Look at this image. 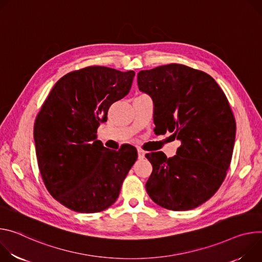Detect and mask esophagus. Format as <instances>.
Segmentation results:
<instances>
[{
	"label": "esophagus",
	"instance_id": "obj_1",
	"mask_svg": "<svg viewBox=\"0 0 262 262\" xmlns=\"http://www.w3.org/2000/svg\"><path fill=\"white\" fill-rule=\"evenodd\" d=\"M137 153H138V158H139V159H143V158H144V155H146V152H144V151L141 150V149H138V150H137Z\"/></svg>",
	"mask_w": 262,
	"mask_h": 262
}]
</instances>
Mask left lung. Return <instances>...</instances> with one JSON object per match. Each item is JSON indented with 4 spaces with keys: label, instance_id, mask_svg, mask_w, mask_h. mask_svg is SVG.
I'll return each instance as SVG.
<instances>
[{
    "label": "left lung",
    "instance_id": "8db88e82",
    "mask_svg": "<svg viewBox=\"0 0 262 262\" xmlns=\"http://www.w3.org/2000/svg\"><path fill=\"white\" fill-rule=\"evenodd\" d=\"M137 84L153 99L155 133L181 140L173 157L146 154L153 166L147 192L165 209H193L217 191L230 166L236 124L229 101L211 76L178 63L140 71Z\"/></svg>",
    "mask_w": 262,
    "mask_h": 262
}]
</instances>
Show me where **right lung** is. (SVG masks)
Returning <instances> with one entry per match:
<instances>
[{
	"instance_id": "obj_1",
	"label": "right lung",
	"mask_w": 262,
	"mask_h": 262,
	"mask_svg": "<svg viewBox=\"0 0 262 262\" xmlns=\"http://www.w3.org/2000/svg\"><path fill=\"white\" fill-rule=\"evenodd\" d=\"M135 73L106 67L73 71L56 82L34 123L42 181L51 195L71 210L96 213L119 198L137 151L116 152L97 139L109 107L128 95Z\"/></svg>"
}]
</instances>
